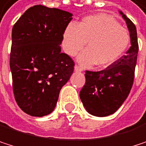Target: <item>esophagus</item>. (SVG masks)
Here are the masks:
<instances>
[{
    "mask_svg": "<svg viewBox=\"0 0 146 146\" xmlns=\"http://www.w3.org/2000/svg\"><path fill=\"white\" fill-rule=\"evenodd\" d=\"M75 70H76V72H82V68H81V67L78 66V65H75Z\"/></svg>",
    "mask_w": 146,
    "mask_h": 146,
    "instance_id": "esophagus-1",
    "label": "esophagus"
}]
</instances>
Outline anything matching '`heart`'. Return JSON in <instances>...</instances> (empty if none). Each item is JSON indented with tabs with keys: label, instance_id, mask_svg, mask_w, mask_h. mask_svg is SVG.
<instances>
[{
	"label": "heart",
	"instance_id": "1",
	"mask_svg": "<svg viewBox=\"0 0 146 146\" xmlns=\"http://www.w3.org/2000/svg\"><path fill=\"white\" fill-rule=\"evenodd\" d=\"M87 44L88 49L78 57L84 66L97 64L106 67L116 61L125 52L129 43L126 29L111 16L98 13L85 17L79 25L70 24L65 28L62 46L70 56H76Z\"/></svg>",
	"mask_w": 146,
	"mask_h": 146
}]
</instances>
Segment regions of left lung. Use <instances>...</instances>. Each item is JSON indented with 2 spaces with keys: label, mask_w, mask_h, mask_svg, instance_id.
Instances as JSON below:
<instances>
[{
  "label": "left lung",
  "mask_w": 146,
  "mask_h": 146,
  "mask_svg": "<svg viewBox=\"0 0 146 146\" xmlns=\"http://www.w3.org/2000/svg\"><path fill=\"white\" fill-rule=\"evenodd\" d=\"M130 33L131 46L118 60L100 71L86 70V82L80 99L87 111L95 116L115 113L127 98L133 87L139 44L133 23L120 11Z\"/></svg>",
  "instance_id": "8db88e82"
}]
</instances>
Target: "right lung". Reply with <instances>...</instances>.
<instances>
[{"label":"right lung","instance_id":"add662e5","mask_svg":"<svg viewBox=\"0 0 146 146\" xmlns=\"http://www.w3.org/2000/svg\"><path fill=\"white\" fill-rule=\"evenodd\" d=\"M72 13L36 5L13 25L10 69L15 100L24 112L43 116L54 110L74 61L61 52L63 34Z\"/></svg>","mask_w":146,"mask_h":146}]
</instances>
